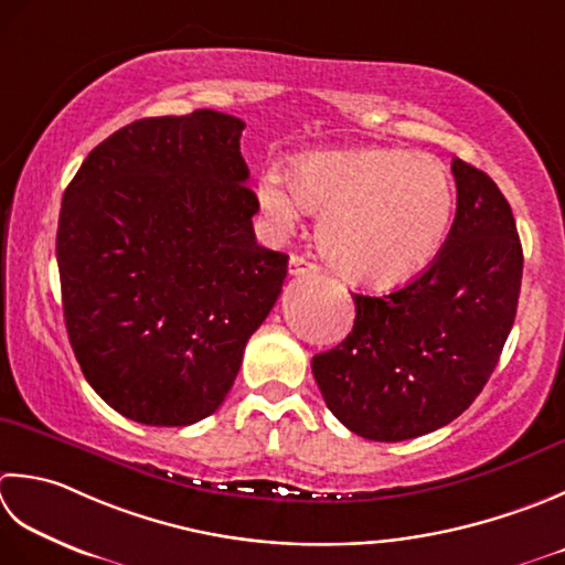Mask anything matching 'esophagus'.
<instances>
[{"instance_id": "obj_1", "label": "esophagus", "mask_w": 565, "mask_h": 565, "mask_svg": "<svg viewBox=\"0 0 565 565\" xmlns=\"http://www.w3.org/2000/svg\"><path fill=\"white\" fill-rule=\"evenodd\" d=\"M318 264L308 262L306 257H301V254H291L289 259V274L291 276H303V274H318Z\"/></svg>"}]
</instances>
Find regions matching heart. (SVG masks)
Returning <instances> with one entry per match:
<instances>
[{
  "label": "heart",
  "instance_id": "1",
  "mask_svg": "<svg viewBox=\"0 0 565 565\" xmlns=\"http://www.w3.org/2000/svg\"><path fill=\"white\" fill-rule=\"evenodd\" d=\"M291 185L279 171L257 183V205L276 232L320 213L318 245L342 279L394 289L422 276L446 247L456 181L430 153L406 149L313 151L298 157Z\"/></svg>",
  "mask_w": 565,
  "mask_h": 565
}]
</instances>
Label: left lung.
<instances>
[{
  "mask_svg": "<svg viewBox=\"0 0 565 565\" xmlns=\"http://www.w3.org/2000/svg\"><path fill=\"white\" fill-rule=\"evenodd\" d=\"M458 207L430 267L386 296L355 294V326L313 358L330 412L370 440L426 436L475 402L514 326L524 254L488 173L452 159Z\"/></svg>",
  "mask_w": 565,
  "mask_h": 565,
  "instance_id": "obj_1",
  "label": "left lung"
}]
</instances>
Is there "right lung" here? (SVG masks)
Instances as JSON below:
<instances>
[{
	"mask_svg": "<svg viewBox=\"0 0 565 565\" xmlns=\"http://www.w3.org/2000/svg\"><path fill=\"white\" fill-rule=\"evenodd\" d=\"M245 121L195 109L121 127L63 193L55 257L85 380L137 424L191 426L225 402L289 257L257 245Z\"/></svg>",
	"mask_w": 565,
	"mask_h": 565,
	"instance_id": "1",
	"label": "right lung"
}]
</instances>
